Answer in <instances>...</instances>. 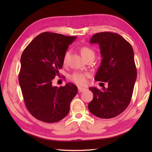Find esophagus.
<instances>
[{
    "instance_id": "34e87169",
    "label": "esophagus",
    "mask_w": 152,
    "mask_h": 152,
    "mask_svg": "<svg viewBox=\"0 0 152 152\" xmlns=\"http://www.w3.org/2000/svg\"><path fill=\"white\" fill-rule=\"evenodd\" d=\"M85 90H86V88H84V87H78V91H79V93H81V92L84 91Z\"/></svg>"
}]
</instances>
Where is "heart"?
I'll return each instance as SVG.
<instances>
[{"label":"heart","mask_w":152,"mask_h":152,"mask_svg":"<svg viewBox=\"0 0 152 152\" xmlns=\"http://www.w3.org/2000/svg\"><path fill=\"white\" fill-rule=\"evenodd\" d=\"M80 53L83 58L86 59L90 57L95 56V51L94 50L88 46H83L80 49ZM69 55H70V51L68 50L64 55L63 56V63L66 64ZM89 77V73L87 72H76L73 73V74L70 75V79L75 82V84L80 86H84L87 84V78Z\"/></svg>","instance_id":"heart-1"}]
</instances>
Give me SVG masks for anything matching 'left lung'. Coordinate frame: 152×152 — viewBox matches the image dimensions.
Masks as SVG:
<instances>
[{
	"label": "left lung",
	"mask_w": 152,
	"mask_h": 152,
	"mask_svg": "<svg viewBox=\"0 0 152 152\" xmlns=\"http://www.w3.org/2000/svg\"><path fill=\"white\" fill-rule=\"evenodd\" d=\"M91 44H98L102 58L94 77L108 83V87H89L93 99L88 109L95 116L111 118L120 115L129 106L137 78L134 51L131 45L116 33L104 31L94 34Z\"/></svg>",
	"instance_id": "obj_1"
}]
</instances>
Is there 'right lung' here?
Returning <instances> with one entry per match:
<instances>
[{
	"instance_id": "obj_1",
	"label": "right lung",
	"mask_w": 152,
	"mask_h": 152,
	"mask_svg": "<svg viewBox=\"0 0 152 152\" xmlns=\"http://www.w3.org/2000/svg\"><path fill=\"white\" fill-rule=\"evenodd\" d=\"M75 36L44 32L27 45L21 57L19 84L26 108L35 118L57 122L70 111L77 87L72 83L58 88L53 80L63 65V56Z\"/></svg>"
}]
</instances>
